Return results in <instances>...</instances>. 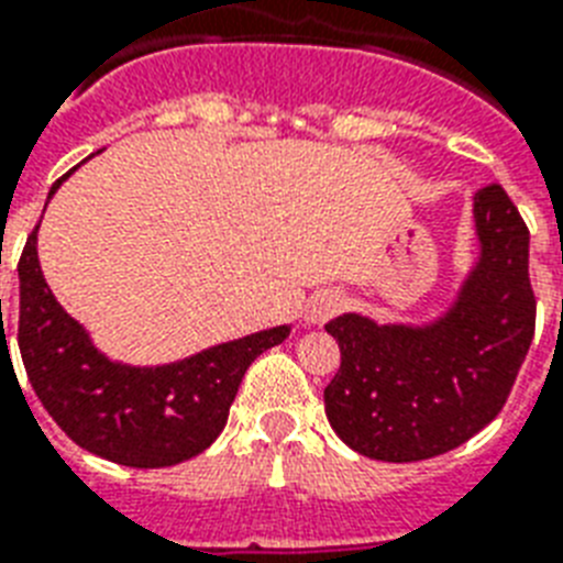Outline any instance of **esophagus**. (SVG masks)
<instances>
[{"label": "esophagus", "instance_id": "obj_1", "mask_svg": "<svg viewBox=\"0 0 563 563\" xmlns=\"http://www.w3.org/2000/svg\"><path fill=\"white\" fill-rule=\"evenodd\" d=\"M341 306H344V295L335 289H323L318 295L309 297V303L303 309L306 323H327L332 314L341 312Z\"/></svg>", "mask_w": 563, "mask_h": 563}]
</instances>
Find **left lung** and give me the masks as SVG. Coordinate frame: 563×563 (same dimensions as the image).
Here are the masks:
<instances>
[{"label": "left lung", "mask_w": 563, "mask_h": 563, "mask_svg": "<svg viewBox=\"0 0 563 563\" xmlns=\"http://www.w3.org/2000/svg\"><path fill=\"white\" fill-rule=\"evenodd\" d=\"M474 231L479 257L440 318L413 327L346 312L327 323L341 346L327 419L369 460L445 454L509 399L534 335L529 231L500 185L474 194Z\"/></svg>", "instance_id": "obj_1"}]
</instances>
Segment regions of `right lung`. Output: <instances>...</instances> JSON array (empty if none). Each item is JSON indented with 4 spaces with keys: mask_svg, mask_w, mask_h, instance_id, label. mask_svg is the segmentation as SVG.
I'll return each instance as SVG.
<instances>
[{
    "mask_svg": "<svg viewBox=\"0 0 563 563\" xmlns=\"http://www.w3.org/2000/svg\"><path fill=\"white\" fill-rule=\"evenodd\" d=\"M75 173V170H71ZM71 173L57 178V187ZM36 231L20 257V353L36 399L91 454L130 468H164L202 454L228 422L251 361L289 338L291 327L217 344L162 367H132L100 353L57 303L36 260Z\"/></svg>",
    "mask_w": 563,
    "mask_h": 563,
    "instance_id": "right-lung-1",
    "label": "right lung"
}]
</instances>
